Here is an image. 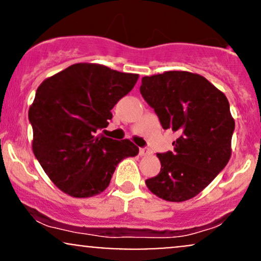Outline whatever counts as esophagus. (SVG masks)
Returning a JSON list of instances; mask_svg holds the SVG:
<instances>
[{"label": "esophagus", "mask_w": 261, "mask_h": 261, "mask_svg": "<svg viewBox=\"0 0 261 261\" xmlns=\"http://www.w3.org/2000/svg\"><path fill=\"white\" fill-rule=\"evenodd\" d=\"M149 154H151V151H149V148H147V147L140 148V155H149Z\"/></svg>", "instance_id": "34e87169"}]
</instances>
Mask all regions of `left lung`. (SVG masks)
Listing matches in <instances>:
<instances>
[{
  "instance_id": "1",
  "label": "left lung",
  "mask_w": 261,
  "mask_h": 261,
  "mask_svg": "<svg viewBox=\"0 0 261 261\" xmlns=\"http://www.w3.org/2000/svg\"><path fill=\"white\" fill-rule=\"evenodd\" d=\"M140 92L162 127L179 135L174 151L157 154L161 172L146 185L166 201H187L228 163L234 131L228 99L205 77L187 71L143 77Z\"/></svg>"
}]
</instances>
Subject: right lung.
I'll use <instances>...</instances> for the list:
<instances>
[{
	"mask_svg": "<svg viewBox=\"0 0 261 261\" xmlns=\"http://www.w3.org/2000/svg\"><path fill=\"white\" fill-rule=\"evenodd\" d=\"M139 74L98 64H74L38 87L29 108L33 152L54 184L67 195L91 197L109 185L116 166L135 157L130 140L95 136L107 127L110 110Z\"/></svg>",
	"mask_w": 261,
	"mask_h": 261,
	"instance_id": "1",
	"label": "right lung"
}]
</instances>
